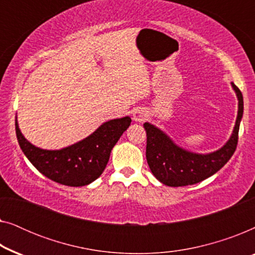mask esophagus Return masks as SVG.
<instances>
[{
  "label": "esophagus",
  "instance_id": "1",
  "mask_svg": "<svg viewBox=\"0 0 255 255\" xmlns=\"http://www.w3.org/2000/svg\"><path fill=\"white\" fill-rule=\"evenodd\" d=\"M146 117H147V113H146V110L142 109V108H137V109H134L133 114H132V118H133L134 122H144L146 120Z\"/></svg>",
  "mask_w": 255,
  "mask_h": 255
}]
</instances>
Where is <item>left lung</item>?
Wrapping results in <instances>:
<instances>
[{"instance_id": "8db88e82", "label": "left lung", "mask_w": 255, "mask_h": 255, "mask_svg": "<svg viewBox=\"0 0 255 255\" xmlns=\"http://www.w3.org/2000/svg\"><path fill=\"white\" fill-rule=\"evenodd\" d=\"M238 99V115L229 140L210 153H195L181 147L161 128L148 122L144 124L147 135L146 160L156 180L168 187H183L201 182L218 172L231 159L238 144V132L244 114L243 94L231 82Z\"/></svg>"}]
</instances>
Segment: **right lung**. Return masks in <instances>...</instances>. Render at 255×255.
Here are the masks:
<instances>
[{
	"mask_svg": "<svg viewBox=\"0 0 255 255\" xmlns=\"http://www.w3.org/2000/svg\"><path fill=\"white\" fill-rule=\"evenodd\" d=\"M131 124L128 116L104 122L92 134L60 149L37 147L24 137L16 117V135L22 151L39 172L54 182L82 187L101 176L111 149Z\"/></svg>",
	"mask_w": 255,
	"mask_h": 255,
	"instance_id": "right-lung-1",
	"label": "right lung"
}]
</instances>
